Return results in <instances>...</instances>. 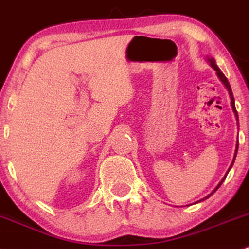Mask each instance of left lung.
<instances>
[{"label":"left lung","instance_id":"left-lung-1","mask_svg":"<svg viewBox=\"0 0 249 249\" xmlns=\"http://www.w3.org/2000/svg\"><path fill=\"white\" fill-rule=\"evenodd\" d=\"M207 60H209V63H210V65H211L213 69L215 70V71H217V75L219 77V79H220L221 80V83H223L224 85H225V87H226L227 89V90H229V93H230V96H231V104H232V108H233V112H234V114H235V116H236V120H238V112H236V109H235V104H234V96H233V93H232V89H231V85H230V83H229V80H227V78L225 77L224 75V73L221 72V70L219 69V67L217 66V64H215V60L213 59V58H207ZM236 151H238V144H236V150H235V156H236ZM235 156H234V160H235ZM234 160H233V163H234ZM233 163H232V165H233ZM232 165H231V168H232ZM230 168V169H231ZM227 174H229V172H227ZM227 176V175H226ZM226 176H225L224 178H223V180H221L220 183L218 184V186L217 188L214 189V191L212 192L211 195H213L214 194L215 191H217V190L219 189V186L221 185V184H223V182L225 180V178H226ZM211 195H209L207 196V197H205L204 198V199H207V198L209 197H211ZM204 199H201V200H204ZM201 200H199V201H201Z\"/></svg>","mask_w":249,"mask_h":249}]
</instances>
